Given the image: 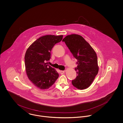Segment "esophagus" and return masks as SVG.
Here are the masks:
<instances>
[{
  "label": "esophagus",
  "instance_id": "34e87169",
  "mask_svg": "<svg viewBox=\"0 0 123 123\" xmlns=\"http://www.w3.org/2000/svg\"><path fill=\"white\" fill-rule=\"evenodd\" d=\"M65 70H61V71H60V73L61 74H63L65 73Z\"/></svg>",
  "mask_w": 123,
  "mask_h": 123
}]
</instances>
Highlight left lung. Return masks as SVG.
I'll list each match as a JSON object with an SVG mask.
<instances>
[{
    "label": "left lung",
    "instance_id": "1",
    "mask_svg": "<svg viewBox=\"0 0 123 123\" xmlns=\"http://www.w3.org/2000/svg\"><path fill=\"white\" fill-rule=\"evenodd\" d=\"M64 42L73 57L77 59L76 78L72 85L79 89L89 87L97 75L99 67L96 53L89 44L81 35L72 34L66 36Z\"/></svg>",
    "mask_w": 123,
    "mask_h": 123
}]
</instances>
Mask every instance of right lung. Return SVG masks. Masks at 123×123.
Here are the masks:
<instances>
[{"mask_svg":"<svg viewBox=\"0 0 123 123\" xmlns=\"http://www.w3.org/2000/svg\"><path fill=\"white\" fill-rule=\"evenodd\" d=\"M63 35H47L41 37L28 48L25 55L27 75L35 86L45 89L52 86L58 78V73L47 64L51 58L54 46L62 41Z\"/></svg>","mask_w":123,"mask_h":123,"instance_id":"1","label":"right lung"}]
</instances>
